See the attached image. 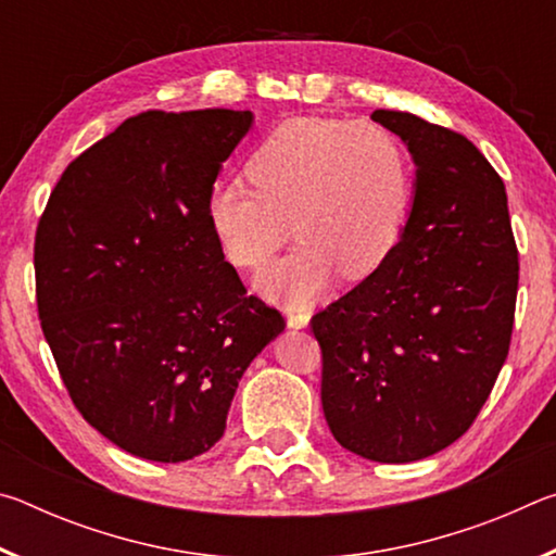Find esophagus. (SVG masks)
Returning a JSON list of instances; mask_svg holds the SVG:
<instances>
[{
    "mask_svg": "<svg viewBox=\"0 0 556 556\" xmlns=\"http://www.w3.org/2000/svg\"><path fill=\"white\" fill-rule=\"evenodd\" d=\"M312 312L306 306H287V324L289 328H306Z\"/></svg>",
    "mask_w": 556,
    "mask_h": 556,
    "instance_id": "obj_1",
    "label": "esophagus"
}]
</instances>
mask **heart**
<instances>
[{
    "label": "heart",
    "instance_id": "heart-1",
    "mask_svg": "<svg viewBox=\"0 0 556 556\" xmlns=\"http://www.w3.org/2000/svg\"><path fill=\"white\" fill-rule=\"evenodd\" d=\"M252 186H215L208 223L235 267L262 269L287 242L299 244L262 271L260 289L304 306L348 279L372 275L400 242L412 205L407 152L375 122L296 117L277 127L248 162Z\"/></svg>",
    "mask_w": 556,
    "mask_h": 556
}]
</instances>
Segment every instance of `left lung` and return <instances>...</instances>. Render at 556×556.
<instances>
[{
	"mask_svg": "<svg viewBox=\"0 0 556 556\" xmlns=\"http://www.w3.org/2000/svg\"><path fill=\"white\" fill-rule=\"evenodd\" d=\"M417 166L390 257L312 318L321 404L338 444L409 464L473 425L515 321L517 248L505 184L473 142L409 112L375 110Z\"/></svg>",
	"mask_w": 556,
	"mask_h": 556,
	"instance_id": "8db88e82",
	"label": "left lung"
}]
</instances>
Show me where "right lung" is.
<instances>
[{"label": "right lung", "instance_id": "obj_1", "mask_svg": "<svg viewBox=\"0 0 556 556\" xmlns=\"http://www.w3.org/2000/svg\"><path fill=\"white\" fill-rule=\"evenodd\" d=\"M250 110H149L65 168L34 244L36 304L83 419L178 464L223 437L248 365L285 318L248 296L208 223Z\"/></svg>", "mask_w": 556, "mask_h": 556}]
</instances>
